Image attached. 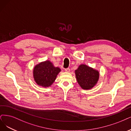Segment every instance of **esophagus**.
<instances>
[{
    "label": "esophagus",
    "mask_w": 131,
    "mask_h": 131,
    "mask_svg": "<svg viewBox=\"0 0 131 131\" xmlns=\"http://www.w3.org/2000/svg\"><path fill=\"white\" fill-rule=\"evenodd\" d=\"M65 71L66 72H69L70 71V70L69 68H67V69H65Z\"/></svg>",
    "instance_id": "esophagus-1"
}]
</instances>
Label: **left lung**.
Listing matches in <instances>:
<instances>
[{
	"mask_svg": "<svg viewBox=\"0 0 131 131\" xmlns=\"http://www.w3.org/2000/svg\"><path fill=\"white\" fill-rule=\"evenodd\" d=\"M77 80L84 90L92 89L96 84L99 78L98 71L84 64L79 65L75 71Z\"/></svg>",
	"mask_w": 131,
	"mask_h": 131,
	"instance_id": "left-lung-1",
	"label": "left lung"
}]
</instances>
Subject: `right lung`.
Listing matches in <instances>:
<instances>
[{
    "label": "right lung",
    "mask_w": 131,
    "mask_h": 131,
    "mask_svg": "<svg viewBox=\"0 0 131 131\" xmlns=\"http://www.w3.org/2000/svg\"><path fill=\"white\" fill-rule=\"evenodd\" d=\"M60 68L54 67L52 63L46 60L36 65L33 69V78L38 85L43 88L50 86L55 81Z\"/></svg>",
    "instance_id": "add662e5"
}]
</instances>
